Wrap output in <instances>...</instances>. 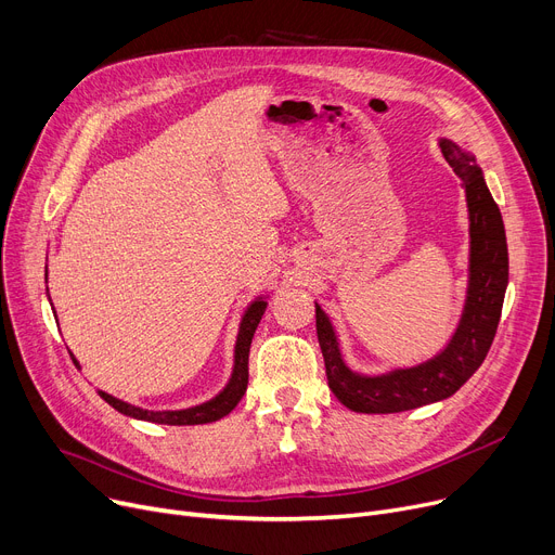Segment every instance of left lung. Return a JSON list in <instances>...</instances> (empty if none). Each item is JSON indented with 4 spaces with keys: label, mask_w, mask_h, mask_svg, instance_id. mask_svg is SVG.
Instances as JSON below:
<instances>
[{
    "label": "left lung",
    "mask_w": 555,
    "mask_h": 555,
    "mask_svg": "<svg viewBox=\"0 0 555 555\" xmlns=\"http://www.w3.org/2000/svg\"><path fill=\"white\" fill-rule=\"evenodd\" d=\"M441 153L461 180L470 211V287L459 328L446 351L412 369L377 377L358 375L344 364L333 324L322 306L314 304L328 387L341 404L358 414H398L450 398L481 366L498 333L508 285L504 220L475 159L448 139H441Z\"/></svg>",
    "instance_id": "1"
}]
</instances>
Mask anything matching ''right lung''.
<instances>
[{"label":"right lung","mask_w":555,"mask_h":555,"mask_svg":"<svg viewBox=\"0 0 555 555\" xmlns=\"http://www.w3.org/2000/svg\"><path fill=\"white\" fill-rule=\"evenodd\" d=\"M266 301H254L245 317L241 322V333H238V339H236V360H233V373H231V380L229 385L220 391V396H216L214 400L204 402V404H197V406H191V410H182V412H151V410H141V406H134V404H128L119 398H114L105 391H99L101 398L112 404L116 412H121L126 416H132V418H139V421H149V423H159V425H202V423H214V421H220L224 418L233 406H236L241 402V398L245 396V389H247V380H249V369H247V362H249V346H251V337L256 333V326L260 322L262 312H266ZM74 360V356H72ZM74 364L78 366V362L74 360Z\"/></svg>","instance_id":"obj_1"}]
</instances>
